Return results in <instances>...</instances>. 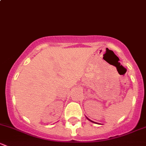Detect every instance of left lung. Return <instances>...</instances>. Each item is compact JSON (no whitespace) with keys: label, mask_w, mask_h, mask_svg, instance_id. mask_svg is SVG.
Listing matches in <instances>:
<instances>
[{"label":"left lung","mask_w":146,"mask_h":146,"mask_svg":"<svg viewBox=\"0 0 146 146\" xmlns=\"http://www.w3.org/2000/svg\"><path fill=\"white\" fill-rule=\"evenodd\" d=\"M86 118H87V119H88V120H89V121H91V122H92V123H95V122H94V121H92V120H90V119H88V117H86Z\"/></svg>","instance_id":"obj_1"}]
</instances>
